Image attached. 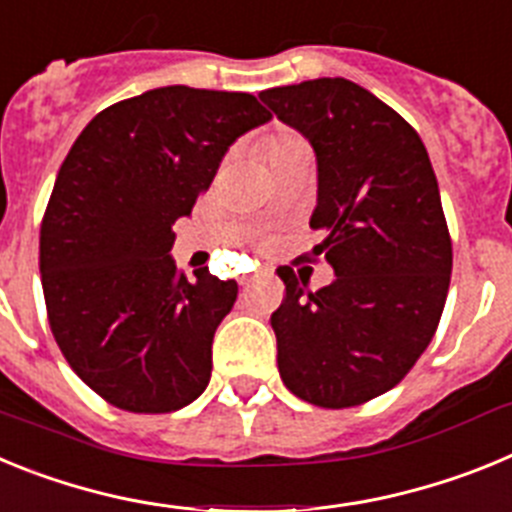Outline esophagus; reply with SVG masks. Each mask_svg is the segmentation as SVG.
Segmentation results:
<instances>
[{
	"label": "esophagus",
	"instance_id": "34e87169",
	"mask_svg": "<svg viewBox=\"0 0 512 512\" xmlns=\"http://www.w3.org/2000/svg\"><path fill=\"white\" fill-rule=\"evenodd\" d=\"M256 277H259V274H243V277H241V279H238V282H241V284H243V287H248V284H251V282H253V279H256Z\"/></svg>",
	"mask_w": 512,
	"mask_h": 512
}]
</instances>
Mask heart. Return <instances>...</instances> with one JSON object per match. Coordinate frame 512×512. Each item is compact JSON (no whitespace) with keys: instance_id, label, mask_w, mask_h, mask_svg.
I'll return each mask as SVG.
<instances>
[{"instance_id":"obj_1","label":"heart","mask_w":512,"mask_h":512,"mask_svg":"<svg viewBox=\"0 0 512 512\" xmlns=\"http://www.w3.org/2000/svg\"><path fill=\"white\" fill-rule=\"evenodd\" d=\"M300 151H310V148H307V143L300 135L289 133V130H271L269 135L261 138V153L266 156L269 166H274L277 161H282V158Z\"/></svg>"}]
</instances>
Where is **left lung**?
<instances>
[{"instance_id": "obj_1", "label": "left lung", "mask_w": 512, "mask_h": 512, "mask_svg": "<svg viewBox=\"0 0 512 512\" xmlns=\"http://www.w3.org/2000/svg\"><path fill=\"white\" fill-rule=\"evenodd\" d=\"M315 151L312 248L336 271L305 292L289 266L271 315L289 392L351 408L392 390L431 343L451 282V238L431 158L392 107L354 81L310 79L259 94Z\"/></svg>"}]
</instances>
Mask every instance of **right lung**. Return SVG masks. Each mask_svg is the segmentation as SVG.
I'll use <instances>...</instances> for the list:
<instances>
[{"label":"right lung","instance_id":"obj_1","mask_svg":"<svg viewBox=\"0 0 512 512\" xmlns=\"http://www.w3.org/2000/svg\"><path fill=\"white\" fill-rule=\"evenodd\" d=\"M269 120L253 94L171 84L99 112L61 164L40 228L45 307L71 369L117 408L171 413L205 392L238 284L179 274L171 228Z\"/></svg>","mask_w":512,"mask_h":512}]
</instances>
